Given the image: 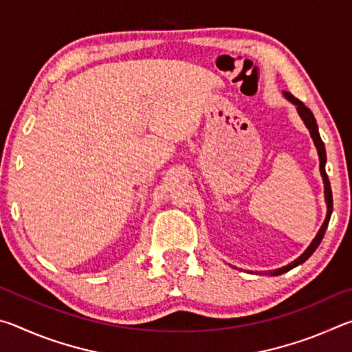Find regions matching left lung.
I'll return each mask as SVG.
<instances>
[{
	"label": "left lung",
	"instance_id": "left-lung-1",
	"mask_svg": "<svg viewBox=\"0 0 352 352\" xmlns=\"http://www.w3.org/2000/svg\"><path fill=\"white\" fill-rule=\"evenodd\" d=\"M284 96L287 100H290L292 104L296 105V110H298V115L301 116L302 122L306 124V127L309 129V132H311V136L314 140V144L317 147L318 151V157H320V172H321V177H323V183H324V200H326V205H327V212H326V219L323 225H321L320 231L315 236V239L311 242V245L307 247V250L305 253H302L300 258H296L294 262H290L289 265L281 267V269L278 270H273L270 272L272 276H276V275H283V273L289 272L294 269V267L302 264V262L307 261L311 258V254L317 250V247L320 245L321 239H323V236L326 233V228H327V223H329V219H331V214H332V190H331V183H329V178L326 175V169H324V164H326V148H324V142L321 141L320 138V133H318V126H317V121H315L314 118V113L307 109V107L301 102V100H298L294 94H290L287 91H284Z\"/></svg>",
	"mask_w": 352,
	"mask_h": 352
}]
</instances>
